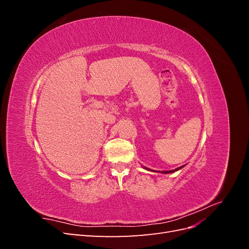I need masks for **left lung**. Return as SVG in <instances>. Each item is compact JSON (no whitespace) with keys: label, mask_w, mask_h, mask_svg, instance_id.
<instances>
[{"label":"left lung","mask_w":249,"mask_h":249,"mask_svg":"<svg viewBox=\"0 0 249 249\" xmlns=\"http://www.w3.org/2000/svg\"><path fill=\"white\" fill-rule=\"evenodd\" d=\"M183 166H180V167H178V168H177V169H175V170H171V171H162L163 173H170V172H175V171H177V170H178V169H180V168H182Z\"/></svg>","instance_id":"obj_1"}]
</instances>
